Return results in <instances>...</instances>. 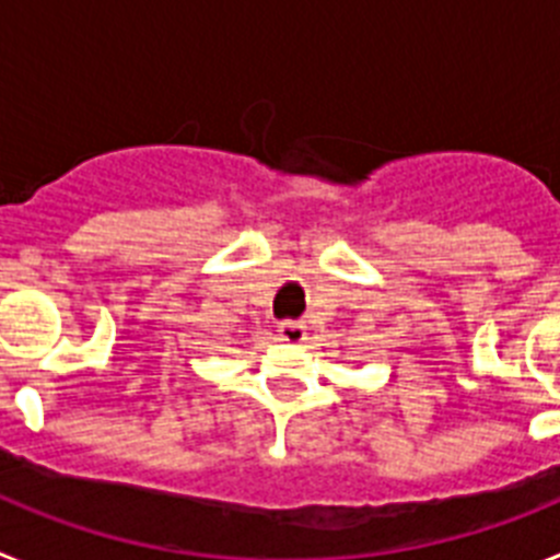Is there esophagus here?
<instances>
[{
	"label": "esophagus",
	"mask_w": 560,
	"mask_h": 560,
	"mask_svg": "<svg viewBox=\"0 0 560 560\" xmlns=\"http://www.w3.org/2000/svg\"><path fill=\"white\" fill-rule=\"evenodd\" d=\"M277 334H280L283 341H289V345H300V341H305V325L294 323V319H285V323L277 325Z\"/></svg>",
	"instance_id": "1"
}]
</instances>
